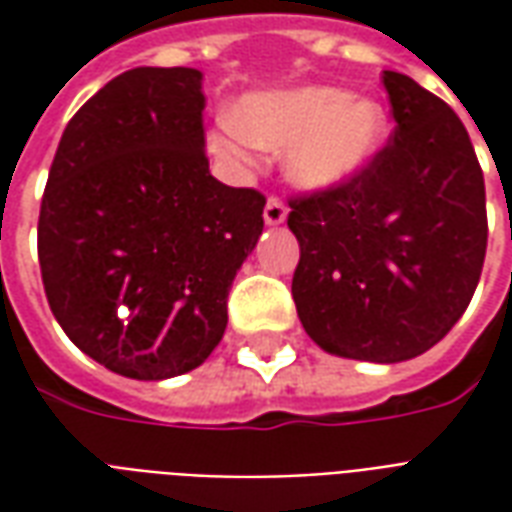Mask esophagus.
Returning <instances> with one entry per match:
<instances>
[{
	"label": "esophagus",
	"instance_id": "1",
	"mask_svg": "<svg viewBox=\"0 0 512 512\" xmlns=\"http://www.w3.org/2000/svg\"><path fill=\"white\" fill-rule=\"evenodd\" d=\"M285 216H288V205H285V200L277 197V194H268L266 211H263L266 224H282L285 222Z\"/></svg>",
	"mask_w": 512,
	"mask_h": 512
}]
</instances>
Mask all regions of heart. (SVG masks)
<instances>
[{"instance_id":"obj_1","label":"heart","mask_w":512,"mask_h":512,"mask_svg":"<svg viewBox=\"0 0 512 512\" xmlns=\"http://www.w3.org/2000/svg\"><path fill=\"white\" fill-rule=\"evenodd\" d=\"M389 120L373 98L340 87H296L246 98L213 134V150L235 164H252L257 150H284L290 180L332 189L365 172L384 147Z\"/></svg>"}]
</instances>
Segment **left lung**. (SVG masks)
Returning a JSON list of instances; mask_svg holds the SVG:
<instances>
[{
	"label": "left lung",
	"instance_id": "8db88e82",
	"mask_svg": "<svg viewBox=\"0 0 512 512\" xmlns=\"http://www.w3.org/2000/svg\"><path fill=\"white\" fill-rule=\"evenodd\" d=\"M395 134L348 183L290 197L293 301L329 354L406 362L458 323L488 244L483 169L461 117L384 71Z\"/></svg>",
	"mask_w": 512,
	"mask_h": 512
}]
</instances>
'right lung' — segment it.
I'll return each mask as SVG.
<instances>
[{"label": "right lung", "mask_w": 512, "mask_h": 512, "mask_svg": "<svg viewBox=\"0 0 512 512\" xmlns=\"http://www.w3.org/2000/svg\"><path fill=\"white\" fill-rule=\"evenodd\" d=\"M202 73L134 68L71 117L40 202L46 299L71 343L117 376L200 367L227 326L266 197L208 172Z\"/></svg>", "instance_id": "add662e5"}]
</instances>
